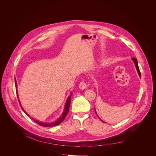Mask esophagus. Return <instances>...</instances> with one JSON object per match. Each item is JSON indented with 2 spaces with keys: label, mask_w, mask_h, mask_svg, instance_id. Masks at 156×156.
I'll use <instances>...</instances> for the list:
<instances>
[{
  "label": "esophagus",
  "mask_w": 156,
  "mask_h": 156,
  "mask_svg": "<svg viewBox=\"0 0 156 156\" xmlns=\"http://www.w3.org/2000/svg\"><path fill=\"white\" fill-rule=\"evenodd\" d=\"M79 88L80 89H85L87 88V82H81L79 84Z\"/></svg>",
  "instance_id": "1"
}]
</instances>
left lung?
<instances>
[{
	"label": "left lung",
	"instance_id": "left-lung-1",
	"mask_svg": "<svg viewBox=\"0 0 156 156\" xmlns=\"http://www.w3.org/2000/svg\"><path fill=\"white\" fill-rule=\"evenodd\" d=\"M132 59H133V61L134 62V64H135L136 67V69H137V70L138 74H139V75L140 77H141V74H140V70H139V66H138L137 61V59H136V58H132ZM95 113H96V111H95ZM96 114H97V113H96Z\"/></svg>",
	"mask_w": 156,
	"mask_h": 156
}]
</instances>
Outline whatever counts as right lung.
<instances>
[{
    "label": "right lung",
    "instance_id": "obj_1",
    "mask_svg": "<svg viewBox=\"0 0 156 156\" xmlns=\"http://www.w3.org/2000/svg\"><path fill=\"white\" fill-rule=\"evenodd\" d=\"M15 84H16V87L17 88V82H16V79H15ZM71 94H72V93L71 94L70 96H69V97L68 98V99H67V102H66V106H65L64 112H63V113H62V115H61V116L56 121L53 122H50V123H45V122H43L38 121L35 120V119H32V118H31L32 120H34V121L35 122H36V123L38 124V125H40V126H43V127H53V126H56L59 125V124H61V122H63V121L65 119V118H66V116H67V114H68V112H69V106H70V101H71ZM18 100H19V98H18ZM19 104H20L19 100ZM20 105V106H21V108H22V110L24 111V112L28 116H29V115L27 114V113L23 109V108L22 106H21V105Z\"/></svg>",
    "mask_w": 156,
    "mask_h": 156
}]
</instances>
